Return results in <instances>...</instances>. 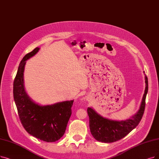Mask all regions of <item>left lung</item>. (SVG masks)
I'll list each match as a JSON object with an SVG mask.
<instances>
[{
    "mask_svg": "<svg viewBox=\"0 0 159 159\" xmlns=\"http://www.w3.org/2000/svg\"><path fill=\"white\" fill-rule=\"evenodd\" d=\"M145 89L139 110L130 119L118 121L104 118L100 116L91 107H88L89 127L93 137L97 141L111 143L119 140L135 129L140 121L145 107V98L148 91V80L145 75Z\"/></svg>",
    "mask_w": 159,
    "mask_h": 159,
    "instance_id": "8db88e82",
    "label": "left lung"
}]
</instances>
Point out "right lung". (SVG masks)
Wrapping results in <instances>:
<instances>
[{
    "label": "right lung",
    "mask_w": 159,
    "mask_h": 159,
    "mask_svg": "<svg viewBox=\"0 0 159 159\" xmlns=\"http://www.w3.org/2000/svg\"><path fill=\"white\" fill-rule=\"evenodd\" d=\"M39 50V48H36L21 60L14 81V98L19 117L25 130L40 140L54 142L65 134L72 114L74 100L43 106L34 103L28 97L23 85L25 61Z\"/></svg>",
    "instance_id": "add662e5"
}]
</instances>
